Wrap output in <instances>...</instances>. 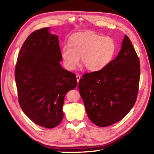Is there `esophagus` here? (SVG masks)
Instances as JSON below:
<instances>
[{"instance_id": "34e87169", "label": "esophagus", "mask_w": 154, "mask_h": 154, "mask_svg": "<svg viewBox=\"0 0 154 154\" xmlns=\"http://www.w3.org/2000/svg\"><path fill=\"white\" fill-rule=\"evenodd\" d=\"M80 78H81V76H80L79 75H76V79H77V81L78 83H79Z\"/></svg>"}]
</instances>
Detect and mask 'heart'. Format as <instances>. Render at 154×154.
I'll use <instances>...</instances> for the list:
<instances>
[{
    "label": "heart",
    "instance_id": "1",
    "mask_svg": "<svg viewBox=\"0 0 154 154\" xmlns=\"http://www.w3.org/2000/svg\"><path fill=\"white\" fill-rule=\"evenodd\" d=\"M116 45L112 38L103 37L94 32H85L73 34L68 45L61 50L65 67L73 70L81 62L88 70L97 71L104 67L115 54Z\"/></svg>",
    "mask_w": 154,
    "mask_h": 154
}]
</instances>
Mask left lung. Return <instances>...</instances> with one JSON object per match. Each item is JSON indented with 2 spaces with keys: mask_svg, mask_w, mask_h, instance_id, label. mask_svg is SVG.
I'll return each mask as SVG.
<instances>
[{
  "mask_svg": "<svg viewBox=\"0 0 154 154\" xmlns=\"http://www.w3.org/2000/svg\"><path fill=\"white\" fill-rule=\"evenodd\" d=\"M140 77L138 56L125 35L115 59L79 80V93L91 122L106 127L125 117L136 101Z\"/></svg>",
  "mask_w": 154,
  "mask_h": 154,
  "instance_id": "obj_1",
  "label": "left lung"
}]
</instances>
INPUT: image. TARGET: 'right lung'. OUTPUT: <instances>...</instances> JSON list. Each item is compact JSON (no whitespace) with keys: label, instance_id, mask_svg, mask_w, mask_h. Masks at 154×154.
Segmentation results:
<instances>
[{"label":"right lung","instance_id":"1","mask_svg":"<svg viewBox=\"0 0 154 154\" xmlns=\"http://www.w3.org/2000/svg\"><path fill=\"white\" fill-rule=\"evenodd\" d=\"M49 28L29 35L15 67L18 102L24 114L38 125L53 128L63 118L64 98L77 85L75 75L61 66L57 35Z\"/></svg>","mask_w":154,"mask_h":154}]
</instances>
